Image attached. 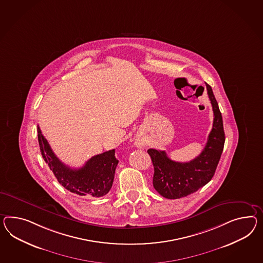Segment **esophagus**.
Returning a JSON list of instances; mask_svg holds the SVG:
<instances>
[{"instance_id":"esophagus-1","label":"esophagus","mask_w":263,"mask_h":263,"mask_svg":"<svg viewBox=\"0 0 263 263\" xmlns=\"http://www.w3.org/2000/svg\"><path fill=\"white\" fill-rule=\"evenodd\" d=\"M135 145L137 147V148H142L143 147V143L140 140H136L135 142Z\"/></svg>"}]
</instances>
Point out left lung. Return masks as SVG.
Here are the masks:
<instances>
[{
	"instance_id": "obj_1",
	"label": "left lung",
	"mask_w": 263,
	"mask_h": 263,
	"mask_svg": "<svg viewBox=\"0 0 263 263\" xmlns=\"http://www.w3.org/2000/svg\"><path fill=\"white\" fill-rule=\"evenodd\" d=\"M209 86L206 84L214 111V122L202 153L190 162H176L170 159L165 151L148 149L155 168L154 187L168 199H177L195 193L206 185L216 173L224 148L225 134L222 115Z\"/></svg>"
}]
</instances>
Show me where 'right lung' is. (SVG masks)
I'll use <instances>...</instances> for the list:
<instances>
[{
  "instance_id": "right-lung-1",
  "label": "right lung",
  "mask_w": 263,
  "mask_h": 263,
  "mask_svg": "<svg viewBox=\"0 0 263 263\" xmlns=\"http://www.w3.org/2000/svg\"><path fill=\"white\" fill-rule=\"evenodd\" d=\"M37 132L42 156L64 188L82 196L101 197L108 194L119 162L115 157V149L92 156L82 168H71L54 155L39 126Z\"/></svg>"
}]
</instances>
